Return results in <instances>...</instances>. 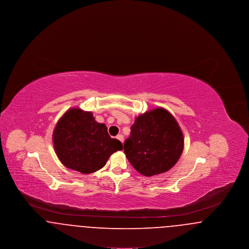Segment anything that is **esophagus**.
I'll return each instance as SVG.
<instances>
[{"label": "esophagus", "instance_id": "1", "mask_svg": "<svg viewBox=\"0 0 249 249\" xmlns=\"http://www.w3.org/2000/svg\"><path fill=\"white\" fill-rule=\"evenodd\" d=\"M117 139H118V140H119L120 142H123V141H124V136H123L122 134H119V135L117 136Z\"/></svg>", "mask_w": 249, "mask_h": 249}]
</instances>
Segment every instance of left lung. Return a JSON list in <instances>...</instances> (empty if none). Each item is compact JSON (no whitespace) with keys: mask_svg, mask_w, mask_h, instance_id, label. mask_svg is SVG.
Segmentation results:
<instances>
[{"mask_svg":"<svg viewBox=\"0 0 249 249\" xmlns=\"http://www.w3.org/2000/svg\"><path fill=\"white\" fill-rule=\"evenodd\" d=\"M184 149V136L173 115L159 107L135 119L124 153L133 168L144 177L169 171Z\"/></svg>","mask_w":249,"mask_h":249,"instance_id":"left-lung-1","label":"left lung"}]
</instances>
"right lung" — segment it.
I'll return each instance as SVG.
<instances>
[{"instance_id": "add662e5", "label": "right lung", "mask_w": 249, "mask_h": 249, "mask_svg": "<svg viewBox=\"0 0 249 249\" xmlns=\"http://www.w3.org/2000/svg\"><path fill=\"white\" fill-rule=\"evenodd\" d=\"M53 143L63 165L86 175L102 169L111 155L123 149L120 141L110 137L106 124L80 108H71L60 118Z\"/></svg>"}]
</instances>
